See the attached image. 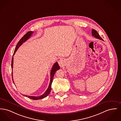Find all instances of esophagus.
<instances>
[{
  "mask_svg": "<svg viewBox=\"0 0 121 121\" xmlns=\"http://www.w3.org/2000/svg\"><path fill=\"white\" fill-rule=\"evenodd\" d=\"M58 64L60 66H61H61H63L64 63V60H63V59H60V60L58 61Z\"/></svg>",
  "mask_w": 121,
  "mask_h": 121,
  "instance_id": "esophagus-1",
  "label": "esophagus"
}]
</instances>
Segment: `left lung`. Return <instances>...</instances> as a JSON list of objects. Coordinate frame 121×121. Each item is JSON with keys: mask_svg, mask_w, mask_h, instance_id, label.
Returning <instances> with one entry per match:
<instances>
[{"mask_svg": "<svg viewBox=\"0 0 121 121\" xmlns=\"http://www.w3.org/2000/svg\"><path fill=\"white\" fill-rule=\"evenodd\" d=\"M92 35L93 36H95V38L100 39L101 40H103L102 38L98 34V33H97V32L94 29L92 30Z\"/></svg>", "mask_w": 121, "mask_h": 121, "instance_id": "1", "label": "left lung"}]
</instances>
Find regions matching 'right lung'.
<instances>
[{
    "mask_svg": "<svg viewBox=\"0 0 121 121\" xmlns=\"http://www.w3.org/2000/svg\"><path fill=\"white\" fill-rule=\"evenodd\" d=\"M33 33V31H29L22 37V38L21 39V40L19 41V42L17 43V45L15 47L14 52V54H13V56L14 55L15 52H16L17 50L22 45L23 43L26 42L28 39L29 38H30L31 36V35ZM13 60L14 59H13V57H12V62H11V68H12V69H13ZM59 69H60V67H59V65L58 64L57 62H56L54 64H53V66L52 68L51 71V74H50L51 75V79H50V83H49V86H48V89L47 90V91H46V92L44 93L42 95H40V96H30V95L28 96V95H23L28 97L30 99H34V100L41 99H43V98H44L46 97L49 94V93L51 92V89H52L51 88V85H52V80H53V78L54 74H55V72L57 70H58ZM12 77L13 81L14 83V82L13 81V72H12Z\"/></svg>",
    "mask_w": 121,
    "mask_h": 121,
    "instance_id": "obj_1",
    "label": "right lung"
}]
</instances>
